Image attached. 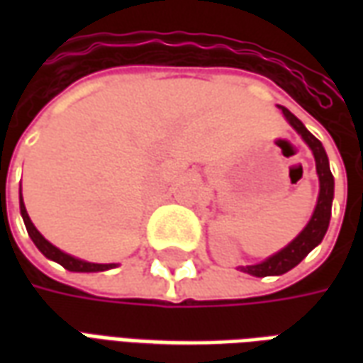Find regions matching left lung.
I'll use <instances>...</instances> for the list:
<instances>
[{
	"label": "left lung",
	"mask_w": 363,
	"mask_h": 363,
	"mask_svg": "<svg viewBox=\"0 0 363 363\" xmlns=\"http://www.w3.org/2000/svg\"><path fill=\"white\" fill-rule=\"evenodd\" d=\"M284 114V118L288 120L289 126L296 130L297 134L303 138V142L309 145L315 157V167H317V174H319V196H317V206L313 210L311 220L307 221V225L301 229V233L289 241L284 249L274 252L272 257H268L262 262L257 264H249V267H239V270L245 274H251L257 278H264V276H280L286 274L291 268H296L301 260L309 255V252L323 241V237L327 233L328 221H330V208H333V198H335V179L328 167L327 151L323 147V143L315 138V135L303 126V122L297 118L296 114L286 108V106H278Z\"/></svg>",
	"instance_id": "8db88e82"
}]
</instances>
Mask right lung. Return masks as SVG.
I'll return each mask as SVG.
<instances>
[{"mask_svg": "<svg viewBox=\"0 0 363 363\" xmlns=\"http://www.w3.org/2000/svg\"><path fill=\"white\" fill-rule=\"evenodd\" d=\"M19 206H21V216H23V221H25V228L28 231V237L33 239V243L36 245V249L43 252L46 259L54 260V262H58L62 267L69 270V272H104V270H111V268H116L118 264H96V262H87V260L77 259V257H72V255H67V252L60 251L58 247H54L50 241H46L43 237V233L35 228V223L30 221L27 213V208H25V202H23V194H21L19 190Z\"/></svg>", "mask_w": 363, "mask_h": 363, "instance_id": "add662e5", "label": "right lung"}]
</instances>
